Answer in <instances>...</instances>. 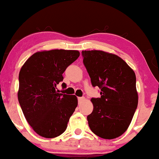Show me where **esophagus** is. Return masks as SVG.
<instances>
[{"label":"esophagus","mask_w":159,"mask_h":159,"mask_svg":"<svg viewBox=\"0 0 159 159\" xmlns=\"http://www.w3.org/2000/svg\"><path fill=\"white\" fill-rule=\"evenodd\" d=\"M83 101H84V97H79V98H78V102H79V103H82V102Z\"/></svg>","instance_id":"34e87169"}]
</instances>
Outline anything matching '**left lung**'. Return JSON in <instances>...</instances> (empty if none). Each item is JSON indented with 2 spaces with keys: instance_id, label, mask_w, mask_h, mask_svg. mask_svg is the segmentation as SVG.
<instances>
[{
  "instance_id": "obj_1",
  "label": "left lung",
  "mask_w": 159,
  "mask_h": 159,
  "mask_svg": "<svg viewBox=\"0 0 159 159\" xmlns=\"http://www.w3.org/2000/svg\"><path fill=\"white\" fill-rule=\"evenodd\" d=\"M83 64L101 98H93V112L87 119L91 131L100 138L114 139L131 123L138 107L134 71L123 59L101 51H82Z\"/></svg>"
}]
</instances>
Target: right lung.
I'll return each instance as SVG.
<instances>
[{
	"instance_id": "obj_1",
	"label": "right lung",
	"mask_w": 159,
	"mask_h": 159,
	"mask_svg": "<svg viewBox=\"0 0 159 159\" xmlns=\"http://www.w3.org/2000/svg\"><path fill=\"white\" fill-rule=\"evenodd\" d=\"M79 56L78 51L37 52L21 67L19 75V104L27 122L43 138L61 134L77 106L75 95L58 93L56 88L64 80L62 75L66 69Z\"/></svg>"
}]
</instances>
